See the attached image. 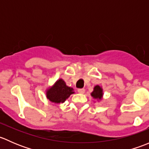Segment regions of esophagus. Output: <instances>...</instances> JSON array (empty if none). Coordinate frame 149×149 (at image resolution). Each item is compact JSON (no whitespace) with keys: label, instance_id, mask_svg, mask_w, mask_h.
I'll return each mask as SVG.
<instances>
[{"label":"esophagus","instance_id":"34e87169","mask_svg":"<svg viewBox=\"0 0 149 149\" xmlns=\"http://www.w3.org/2000/svg\"><path fill=\"white\" fill-rule=\"evenodd\" d=\"M78 92L80 93V94H84L85 92V89L84 88H79L78 89Z\"/></svg>","mask_w":149,"mask_h":149}]
</instances>
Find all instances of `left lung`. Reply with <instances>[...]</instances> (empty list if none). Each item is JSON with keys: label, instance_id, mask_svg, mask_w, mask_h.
<instances>
[{"label": "left lung", "instance_id": "1", "mask_svg": "<svg viewBox=\"0 0 149 149\" xmlns=\"http://www.w3.org/2000/svg\"><path fill=\"white\" fill-rule=\"evenodd\" d=\"M91 96L95 99L101 100L102 97V89L100 86H96L94 88V91L91 93Z\"/></svg>", "mask_w": 149, "mask_h": 149}]
</instances>
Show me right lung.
<instances>
[{"instance_id":"obj_1","label":"right lung","mask_w":149,"mask_h":149,"mask_svg":"<svg viewBox=\"0 0 149 149\" xmlns=\"http://www.w3.org/2000/svg\"><path fill=\"white\" fill-rule=\"evenodd\" d=\"M72 94H73V88L67 86L62 79H59L53 87L48 90L47 97L52 102L63 103Z\"/></svg>"}]
</instances>
